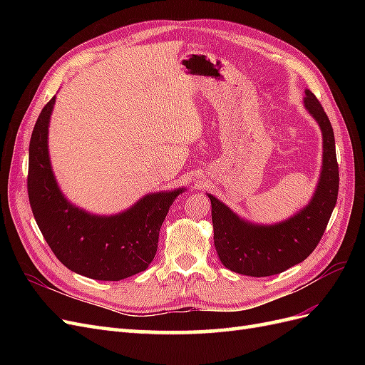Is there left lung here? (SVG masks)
<instances>
[{
  "label": "left lung",
  "instance_id": "8db88e82",
  "mask_svg": "<svg viewBox=\"0 0 365 365\" xmlns=\"http://www.w3.org/2000/svg\"><path fill=\"white\" fill-rule=\"evenodd\" d=\"M304 106L323 134V168L311 202L283 222L256 225L208 195L217 256L225 268L237 274L268 277L303 262L322 240L332 216L339 187L334 129L322 103L309 90Z\"/></svg>",
  "mask_w": 365,
  "mask_h": 365
}]
</instances>
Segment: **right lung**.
<instances>
[{
  "mask_svg": "<svg viewBox=\"0 0 365 365\" xmlns=\"http://www.w3.org/2000/svg\"><path fill=\"white\" fill-rule=\"evenodd\" d=\"M54 97L43 106L29 148L27 192L43 239L68 269L94 280L117 282L145 271L158 248L160 228L182 189L146 195L123 213L94 216L65 200L48 157Z\"/></svg>",
  "mask_w": 365,
  "mask_h": 365,
  "instance_id": "add662e5",
  "label": "right lung"
}]
</instances>
